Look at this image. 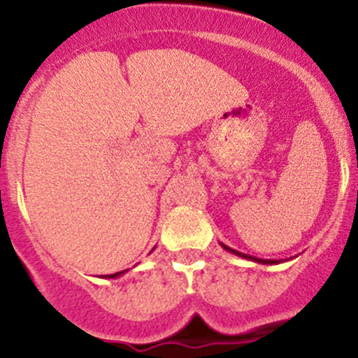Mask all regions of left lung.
Wrapping results in <instances>:
<instances>
[{
  "label": "left lung",
  "instance_id": "1",
  "mask_svg": "<svg viewBox=\"0 0 358 358\" xmlns=\"http://www.w3.org/2000/svg\"><path fill=\"white\" fill-rule=\"evenodd\" d=\"M224 249L231 250V252L237 254V256H242V257H245V259H252V261L262 262V264H274V262H278V261H274V259H257V257H254V256H248V254H244V252H237V250H234V249H231V248H227V245H224Z\"/></svg>",
  "mask_w": 358,
  "mask_h": 358
}]
</instances>
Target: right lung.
<instances>
[{
  "label": "right lung",
  "mask_w": 358,
  "mask_h": 358,
  "mask_svg": "<svg viewBox=\"0 0 358 358\" xmlns=\"http://www.w3.org/2000/svg\"><path fill=\"white\" fill-rule=\"evenodd\" d=\"M119 274H121V273H114V274H108V278H116V276H119Z\"/></svg>",
  "instance_id": "obj_1"
}]
</instances>
